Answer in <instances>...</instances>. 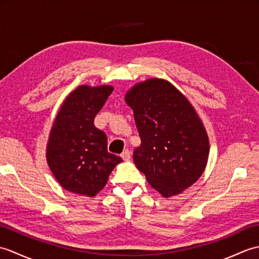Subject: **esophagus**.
Listing matches in <instances>:
<instances>
[{
  "label": "esophagus",
  "mask_w": 259,
  "mask_h": 259,
  "mask_svg": "<svg viewBox=\"0 0 259 259\" xmlns=\"http://www.w3.org/2000/svg\"><path fill=\"white\" fill-rule=\"evenodd\" d=\"M121 157H122V159H123L124 161H128V160H130V157H131V155H130V151L125 149L122 153H121Z\"/></svg>",
  "instance_id": "obj_1"
}]
</instances>
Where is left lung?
Returning a JSON list of instances; mask_svg holds the SVG:
<instances>
[{"label":"left lung","instance_id":"obj_1","mask_svg":"<svg viewBox=\"0 0 259 259\" xmlns=\"http://www.w3.org/2000/svg\"><path fill=\"white\" fill-rule=\"evenodd\" d=\"M124 100L141 139L134 151L137 168L161 196L181 194L200 178L210 149L195 108L174 84L158 78L136 83Z\"/></svg>","mask_w":259,"mask_h":259}]
</instances>
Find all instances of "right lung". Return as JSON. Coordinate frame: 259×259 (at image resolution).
Listing matches in <instances>:
<instances>
[{
    "mask_svg": "<svg viewBox=\"0 0 259 259\" xmlns=\"http://www.w3.org/2000/svg\"><path fill=\"white\" fill-rule=\"evenodd\" d=\"M112 91V85L82 84L64 99L57 113L46 157L54 178L65 190L95 197L122 161L108 152L106 134L93 123Z\"/></svg>",
    "mask_w": 259,
    "mask_h": 259,
    "instance_id": "obj_1",
    "label": "right lung"
}]
</instances>
